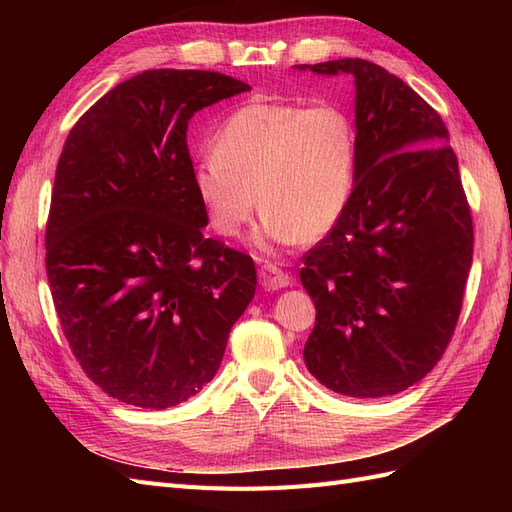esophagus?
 <instances>
[{"instance_id": "esophagus-1", "label": "esophagus", "mask_w": 512, "mask_h": 512, "mask_svg": "<svg viewBox=\"0 0 512 512\" xmlns=\"http://www.w3.org/2000/svg\"><path fill=\"white\" fill-rule=\"evenodd\" d=\"M258 275H260L262 286H265L267 290H280V288H286V286L292 284V277L286 271H282L280 267L271 265V262H267V265H262Z\"/></svg>"}]
</instances>
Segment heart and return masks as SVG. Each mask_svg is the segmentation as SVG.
<instances>
[{
	"mask_svg": "<svg viewBox=\"0 0 512 512\" xmlns=\"http://www.w3.org/2000/svg\"><path fill=\"white\" fill-rule=\"evenodd\" d=\"M359 138L335 104L301 106L254 100L215 132L213 156L194 168L192 185L211 226L237 237L256 203L260 245L314 241L342 220L356 185Z\"/></svg>",
	"mask_w": 512,
	"mask_h": 512,
	"instance_id": "obj_1",
	"label": "heart"
}]
</instances>
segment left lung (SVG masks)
Returning a JSON list of instances; mask_svg holds the SVG:
<instances>
[{
    "label": "left lung",
    "mask_w": 512,
    "mask_h": 512,
    "mask_svg": "<svg viewBox=\"0 0 512 512\" xmlns=\"http://www.w3.org/2000/svg\"><path fill=\"white\" fill-rule=\"evenodd\" d=\"M356 85L359 162L350 205L303 256L316 305L303 348L320 384L348 397L406 391L455 333L474 226L442 117L399 76L365 59L299 66Z\"/></svg>",
    "instance_id": "left-lung-1"
}]
</instances>
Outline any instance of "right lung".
Segmentation results:
<instances>
[{
    "mask_svg": "<svg viewBox=\"0 0 512 512\" xmlns=\"http://www.w3.org/2000/svg\"><path fill=\"white\" fill-rule=\"evenodd\" d=\"M250 85L209 70H145L70 130L46 220V275L87 378L164 410L215 376L256 292L252 256L207 239L188 149L200 108Z\"/></svg>",
    "mask_w": 512,
    "mask_h": 512,
    "instance_id": "obj_1",
    "label": "right lung"
}]
</instances>
